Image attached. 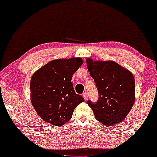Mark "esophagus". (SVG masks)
<instances>
[{
  "label": "esophagus",
  "mask_w": 157,
  "mask_h": 157,
  "mask_svg": "<svg viewBox=\"0 0 157 157\" xmlns=\"http://www.w3.org/2000/svg\"><path fill=\"white\" fill-rule=\"evenodd\" d=\"M83 97H84L85 101H87V100H88V94H87V92H84L83 94Z\"/></svg>",
  "instance_id": "esophagus-1"
}]
</instances>
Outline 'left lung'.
Wrapping results in <instances>:
<instances>
[{
  "instance_id": "left-lung-1",
  "label": "left lung",
  "mask_w": 157,
  "mask_h": 157,
  "mask_svg": "<svg viewBox=\"0 0 157 157\" xmlns=\"http://www.w3.org/2000/svg\"><path fill=\"white\" fill-rule=\"evenodd\" d=\"M86 63L99 93L97 101H87L96 120L106 126L122 122L135 101L133 74L113 61L94 62L88 58Z\"/></svg>"
}]
</instances>
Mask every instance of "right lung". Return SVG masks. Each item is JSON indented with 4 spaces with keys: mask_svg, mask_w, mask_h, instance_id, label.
<instances>
[{
    "mask_svg": "<svg viewBox=\"0 0 157 157\" xmlns=\"http://www.w3.org/2000/svg\"><path fill=\"white\" fill-rule=\"evenodd\" d=\"M81 58L49 62L33 74L30 80L31 103L46 122L60 127L72 117L75 108L84 98L76 94L72 75L83 65Z\"/></svg>",
    "mask_w": 157,
    "mask_h": 157,
    "instance_id": "add662e5",
    "label": "right lung"
}]
</instances>
